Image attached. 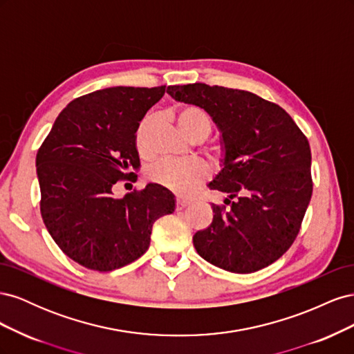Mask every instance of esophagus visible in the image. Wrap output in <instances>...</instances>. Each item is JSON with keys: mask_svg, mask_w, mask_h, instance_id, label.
<instances>
[{"mask_svg": "<svg viewBox=\"0 0 354 354\" xmlns=\"http://www.w3.org/2000/svg\"><path fill=\"white\" fill-rule=\"evenodd\" d=\"M187 205H190L189 201H185V199H181V198H177V199H176V209H177V211L185 209Z\"/></svg>", "mask_w": 354, "mask_h": 354, "instance_id": "34e87169", "label": "esophagus"}]
</instances>
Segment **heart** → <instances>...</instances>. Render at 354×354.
I'll return each instance as SVG.
<instances>
[{
	"mask_svg": "<svg viewBox=\"0 0 354 354\" xmlns=\"http://www.w3.org/2000/svg\"><path fill=\"white\" fill-rule=\"evenodd\" d=\"M177 125L189 140L202 142L212 131L211 115L198 104H185L176 116ZM153 124L152 116H146L138 125L137 147L142 153L146 152V134ZM203 152L212 160L220 162L226 151L220 143H209L203 147ZM151 178L155 183L169 189L177 195L189 196L199 189L208 178V168L199 160H162L151 169Z\"/></svg>",
	"mask_w": 354,
	"mask_h": 354,
	"instance_id": "obj_1",
	"label": "heart"
}]
</instances>
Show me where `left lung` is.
I'll return each instance as SVG.
<instances>
[{"label": "left lung", "instance_id": "1", "mask_svg": "<svg viewBox=\"0 0 354 354\" xmlns=\"http://www.w3.org/2000/svg\"><path fill=\"white\" fill-rule=\"evenodd\" d=\"M167 93L205 109L226 149L209 189L229 199L212 203V223L195 233L198 254L232 273H252L279 260L294 243L313 194L304 133L279 104L250 91L195 82L169 85Z\"/></svg>", "mask_w": 354, "mask_h": 354}]
</instances>
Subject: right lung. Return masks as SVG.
Instances as JSON below:
<instances>
[{
  "mask_svg": "<svg viewBox=\"0 0 354 354\" xmlns=\"http://www.w3.org/2000/svg\"><path fill=\"white\" fill-rule=\"evenodd\" d=\"M159 87H111L72 100L38 149L39 209L69 259L97 272L133 263L151 245L153 223L176 208L168 190L149 183L115 198L118 181L136 180L137 128L160 100Z\"/></svg>",
  "mask_w": 354,
  "mask_h": 354,
  "instance_id": "right-lung-1",
  "label": "right lung"
}]
</instances>
